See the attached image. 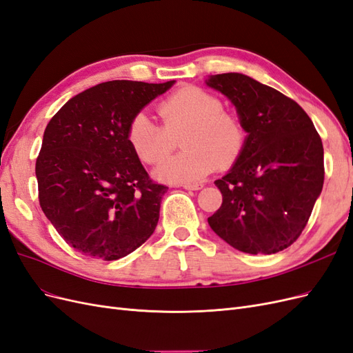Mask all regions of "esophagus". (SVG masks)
Returning a JSON list of instances; mask_svg holds the SVG:
<instances>
[{"label":"esophagus","instance_id":"34e87169","mask_svg":"<svg viewBox=\"0 0 353 353\" xmlns=\"http://www.w3.org/2000/svg\"><path fill=\"white\" fill-rule=\"evenodd\" d=\"M181 187L185 190H200V188H203V184L201 183H188V184H183Z\"/></svg>","mask_w":353,"mask_h":353}]
</instances>
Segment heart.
Here are the masks:
<instances>
[{"label": "heart", "instance_id": "b5f03b06", "mask_svg": "<svg viewBox=\"0 0 353 353\" xmlns=\"http://www.w3.org/2000/svg\"><path fill=\"white\" fill-rule=\"evenodd\" d=\"M163 125L145 113L135 114L128 125L126 138L135 154L147 165H156L175 147L181 134L184 152L163 160L156 169L166 183H194L218 169H228L241 156L248 132L240 117L223 110L222 101L206 90L188 85L159 104Z\"/></svg>", "mask_w": 353, "mask_h": 353}]
</instances>
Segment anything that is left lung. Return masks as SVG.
<instances>
[{"label":"left lung","instance_id":"obj_1","mask_svg":"<svg viewBox=\"0 0 353 353\" xmlns=\"http://www.w3.org/2000/svg\"><path fill=\"white\" fill-rule=\"evenodd\" d=\"M206 83L236 105L248 141L230 172L215 181L221 208L210 228L234 249L272 254L292 245L324 184V148L311 117L294 100L241 73Z\"/></svg>","mask_w":353,"mask_h":353}]
</instances>
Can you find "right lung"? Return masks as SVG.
I'll list each match as a JSON object with an SVG mask.
<instances>
[{
    "label": "right lung",
    "mask_w": 353,
    "mask_h": 353,
    "mask_svg": "<svg viewBox=\"0 0 353 353\" xmlns=\"http://www.w3.org/2000/svg\"><path fill=\"white\" fill-rule=\"evenodd\" d=\"M175 81H109L74 95L51 117L37 157L42 212L74 250L130 254L156 230L168 191L128 143L131 119Z\"/></svg>",
    "instance_id": "add662e5"
}]
</instances>
